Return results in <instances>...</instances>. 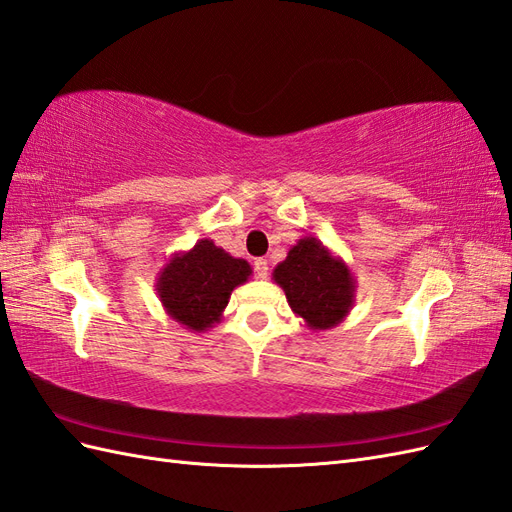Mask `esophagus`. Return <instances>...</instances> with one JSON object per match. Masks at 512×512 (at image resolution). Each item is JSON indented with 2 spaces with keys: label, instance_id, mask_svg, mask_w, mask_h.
<instances>
[{
  "label": "esophagus",
  "instance_id": "obj_1",
  "mask_svg": "<svg viewBox=\"0 0 512 512\" xmlns=\"http://www.w3.org/2000/svg\"><path fill=\"white\" fill-rule=\"evenodd\" d=\"M255 275L259 277V279H268V261L266 259H255Z\"/></svg>",
  "mask_w": 512,
  "mask_h": 512
}]
</instances>
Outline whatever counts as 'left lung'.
Listing matches in <instances>:
<instances>
[{"label": "left lung", "mask_w": 512, "mask_h": 512, "mask_svg": "<svg viewBox=\"0 0 512 512\" xmlns=\"http://www.w3.org/2000/svg\"><path fill=\"white\" fill-rule=\"evenodd\" d=\"M272 279L285 292L290 310L307 329L325 331L340 325L355 303V277L340 255L305 235L288 257L272 270Z\"/></svg>", "instance_id": "8db88e82"}]
</instances>
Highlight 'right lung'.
Segmentation results:
<instances>
[{
    "label": "right lung",
    "mask_w": 512,
    "mask_h": 512,
    "mask_svg": "<svg viewBox=\"0 0 512 512\" xmlns=\"http://www.w3.org/2000/svg\"><path fill=\"white\" fill-rule=\"evenodd\" d=\"M251 275L253 268L246 259L229 255L205 237L189 251L174 253L159 270L154 288L165 314L200 334L220 323L231 292Z\"/></svg>",
    "instance_id": "obj_1"
}]
</instances>
